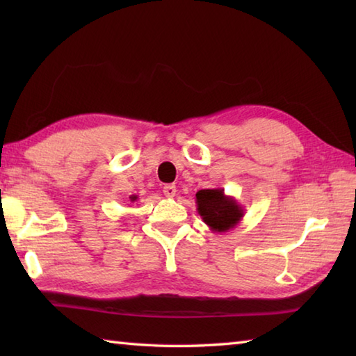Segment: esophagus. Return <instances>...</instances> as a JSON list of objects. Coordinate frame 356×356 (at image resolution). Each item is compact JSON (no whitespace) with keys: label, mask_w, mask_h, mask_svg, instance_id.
I'll return each instance as SVG.
<instances>
[{"label":"esophagus","mask_w":356,"mask_h":356,"mask_svg":"<svg viewBox=\"0 0 356 356\" xmlns=\"http://www.w3.org/2000/svg\"><path fill=\"white\" fill-rule=\"evenodd\" d=\"M176 193H177L176 185L170 184V185H165L163 186V194L166 195V197H174V195H176Z\"/></svg>","instance_id":"esophagus-1"}]
</instances>
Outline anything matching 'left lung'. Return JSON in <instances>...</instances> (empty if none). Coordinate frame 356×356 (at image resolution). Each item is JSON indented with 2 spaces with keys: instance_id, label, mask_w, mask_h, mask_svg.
<instances>
[{
  "instance_id": "1",
  "label": "left lung",
  "mask_w": 356,
  "mask_h": 356,
  "mask_svg": "<svg viewBox=\"0 0 356 356\" xmlns=\"http://www.w3.org/2000/svg\"><path fill=\"white\" fill-rule=\"evenodd\" d=\"M197 213L213 232H228L236 228L245 216V209L238 202L226 195L222 188L200 190L195 194Z\"/></svg>"
}]
</instances>
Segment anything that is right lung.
Listing matches in <instances>:
<instances>
[{
    "mask_svg": "<svg viewBox=\"0 0 356 356\" xmlns=\"http://www.w3.org/2000/svg\"><path fill=\"white\" fill-rule=\"evenodd\" d=\"M130 200H131V202H134V200H138V195H130Z\"/></svg>",
    "mask_w": 356,
    "mask_h": 356,
    "instance_id": "obj_1",
    "label": "right lung"
}]
</instances>
